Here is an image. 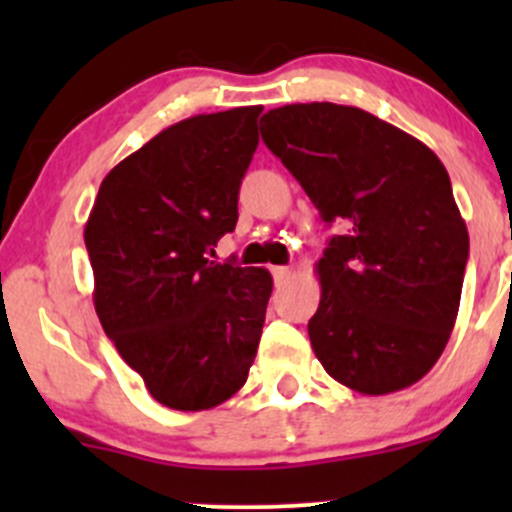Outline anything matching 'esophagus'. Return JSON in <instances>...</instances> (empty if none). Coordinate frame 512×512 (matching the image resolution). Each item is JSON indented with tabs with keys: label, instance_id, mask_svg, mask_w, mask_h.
I'll use <instances>...</instances> for the list:
<instances>
[{
	"label": "esophagus",
	"instance_id": "esophagus-1",
	"mask_svg": "<svg viewBox=\"0 0 512 512\" xmlns=\"http://www.w3.org/2000/svg\"><path fill=\"white\" fill-rule=\"evenodd\" d=\"M289 275H292V270H289V267H272V277H275L277 285H280V282H285Z\"/></svg>",
	"mask_w": 512,
	"mask_h": 512
}]
</instances>
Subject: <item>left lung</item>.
<instances>
[{"label":"left lung","mask_w":512,"mask_h":512,"mask_svg":"<svg viewBox=\"0 0 512 512\" xmlns=\"http://www.w3.org/2000/svg\"><path fill=\"white\" fill-rule=\"evenodd\" d=\"M265 146L324 223L322 299L307 332L339 384L391 394L431 371L461 304L468 230L436 153L354 106L289 103L262 116Z\"/></svg>","instance_id":"8db88e82"}]
</instances>
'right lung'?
<instances>
[{"label":"right lung","instance_id":"add662e5","mask_svg":"<svg viewBox=\"0 0 512 512\" xmlns=\"http://www.w3.org/2000/svg\"><path fill=\"white\" fill-rule=\"evenodd\" d=\"M262 106L200 113L123 158L84 227L106 337L158 404L205 411L247 381L272 275L215 262L235 230Z\"/></svg>","mask_w":512,"mask_h":512}]
</instances>
